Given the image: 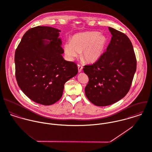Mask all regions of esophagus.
<instances>
[{"mask_svg":"<svg viewBox=\"0 0 152 152\" xmlns=\"http://www.w3.org/2000/svg\"><path fill=\"white\" fill-rule=\"evenodd\" d=\"M77 65H78V72H81V71H82V69H83V66H81V65H80V64H78Z\"/></svg>","mask_w":152,"mask_h":152,"instance_id":"esophagus-1","label":"esophagus"}]
</instances>
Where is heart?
I'll return each instance as SVG.
<instances>
[{
	"label": "heart",
	"mask_w": 152,
	"mask_h": 152,
	"mask_svg": "<svg viewBox=\"0 0 152 152\" xmlns=\"http://www.w3.org/2000/svg\"><path fill=\"white\" fill-rule=\"evenodd\" d=\"M107 38L98 32H86L72 36L71 42L64 45L65 54L69 59H74L82 52L83 58L88 62L96 61L101 56Z\"/></svg>",
	"instance_id": "obj_1"
}]
</instances>
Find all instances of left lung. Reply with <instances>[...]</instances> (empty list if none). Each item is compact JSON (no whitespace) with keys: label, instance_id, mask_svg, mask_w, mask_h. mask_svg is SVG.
Masks as SVG:
<instances>
[{"label":"left lung","instance_id":"1","mask_svg":"<svg viewBox=\"0 0 152 152\" xmlns=\"http://www.w3.org/2000/svg\"><path fill=\"white\" fill-rule=\"evenodd\" d=\"M108 29L112 37L106 51L94 64L83 68L89 79L86 96L97 106L109 105L123 99L130 89L136 71V58L130 39L113 28Z\"/></svg>","mask_w":152,"mask_h":152}]
</instances>
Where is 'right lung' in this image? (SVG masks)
<instances>
[{
	"mask_svg": "<svg viewBox=\"0 0 152 152\" xmlns=\"http://www.w3.org/2000/svg\"><path fill=\"white\" fill-rule=\"evenodd\" d=\"M59 32L50 26L32 28L23 35L15 51L19 87L31 100L45 105L58 101L65 83L78 73L77 64L62 56Z\"/></svg>",
	"mask_w": 152,
	"mask_h": 152,
	"instance_id": "1",
	"label": "right lung"
}]
</instances>
